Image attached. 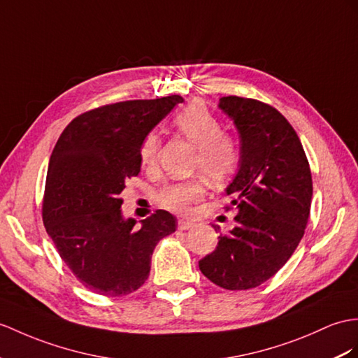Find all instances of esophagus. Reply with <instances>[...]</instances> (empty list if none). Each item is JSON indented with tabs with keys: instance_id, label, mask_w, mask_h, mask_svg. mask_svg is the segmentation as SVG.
Segmentation results:
<instances>
[{
	"instance_id": "34e87169",
	"label": "esophagus",
	"mask_w": 358,
	"mask_h": 358,
	"mask_svg": "<svg viewBox=\"0 0 358 358\" xmlns=\"http://www.w3.org/2000/svg\"><path fill=\"white\" fill-rule=\"evenodd\" d=\"M194 226V223L193 222H189V220H184V219H180L179 222H178V228L180 229V231H188V229H191Z\"/></svg>"
}]
</instances>
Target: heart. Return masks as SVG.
Returning <instances> with one entry per match:
<instances>
[{"label": "heart", "mask_w": 358, "mask_h": 358, "mask_svg": "<svg viewBox=\"0 0 358 358\" xmlns=\"http://www.w3.org/2000/svg\"><path fill=\"white\" fill-rule=\"evenodd\" d=\"M174 129L187 141L197 147L194 169L202 171L208 179L222 182L237 170L240 162V147L235 138L222 132V126L211 112L200 104H189L182 109L173 121ZM159 149V138L156 134L145 135L139 145V161L143 167H153ZM205 187L200 179L164 187L159 203L176 213H187L191 203L203 196Z\"/></svg>", "instance_id": "b5f03b06"}]
</instances>
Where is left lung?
I'll list each match as a JSON object with an SVG mask.
<instances>
[{"mask_svg":"<svg viewBox=\"0 0 358 358\" xmlns=\"http://www.w3.org/2000/svg\"><path fill=\"white\" fill-rule=\"evenodd\" d=\"M219 109L240 135L238 171L224 188L238 214L199 267L222 289L248 290L270 280L298 248L310 215L311 171L299 136L275 108L229 95Z\"/></svg>","mask_w":358,"mask_h":358,"instance_id":"obj_1","label":"left lung"}]
</instances>
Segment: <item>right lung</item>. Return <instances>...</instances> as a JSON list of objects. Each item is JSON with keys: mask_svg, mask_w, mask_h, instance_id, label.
I'll return each mask as SVG.
<instances>
[{"mask_svg": "<svg viewBox=\"0 0 358 358\" xmlns=\"http://www.w3.org/2000/svg\"><path fill=\"white\" fill-rule=\"evenodd\" d=\"M180 95L108 104L74 118L51 153L42 217L60 258L86 289L104 296L138 290L150 273L158 241L176 217L158 209L124 219L120 193L141 170L139 145Z\"/></svg>", "mask_w": 358, "mask_h": 358, "instance_id": "right-lung-1", "label": "right lung"}]
</instances>
